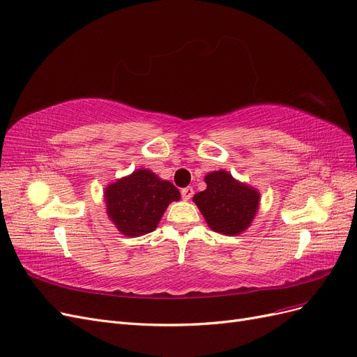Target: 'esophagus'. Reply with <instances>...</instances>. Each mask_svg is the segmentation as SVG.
<instances>
[{
	"label": "esophagus",
	"instance_id": "esophagus-1",
	"mask_svg": "<svg viewBox=\"0 0 357 357\" xmlns=\"http://www.w3.org/2000/svg\"><path fill=\"white\" fill-rule=\"evenodd\" d=\"M193 197V189L189 186V188H185V189H181V198L185 199V201H189L190 198Z\"/></svg>",
	"mask_w": 357,
	"mask_h": 357
}]
</instances>
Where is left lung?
Returning <instances> with one entry per match:
<instances>
[{"label": "left lung", "instance_id": "8db88e82", "mask_svg": "<svg viewBox=\"0 0 357 357\" xmlns=\"http://www.w3.org/2000/svg\"><path fill=\"white\" fill-rule=\"evenodd\" d=\"M204 180L207 189L198 192L193 202L210 228L228 236L240 235L248 229L261 202L259 190L234 178L225 169L208 172Z\"/></svg>", "mask_w": 357, "mask_h": 357}]
</instances>
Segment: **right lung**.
I'll list each match as a JSON object with an SVG mask.
<instances>
[{
    "label": "right lung",
    "instance_id": "right-lung-1",
    "mask_svg": "<svg viewBox=\"0 0 357 357\" xmlns=\"http://www.w3.org/2000/svg\"><path fill=\"white\" fill-rule=\"evenodd\" d=\"M178 199L180 192L171 181L146 168L117 178L104 190L107 215L126 236L155 231L168 205Z\"/></svg>",
    "mask_w": 357,
    "mask_h": 357
}]
</instances>
